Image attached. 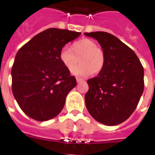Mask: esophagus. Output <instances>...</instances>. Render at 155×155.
Segmentation results:
<instances>
[{"instance_id": "obj_1", "label": "esophagus", "mask_w": 155, "mask_h": 155, "mask_svg": "<svg viewBox=\"0 0 155 155\" xmlns=\"http://www.w3.org/2000/svg\"><path fill=\"white\" fill-rule=\"evenodd\" d=\"M76 81H77L78 84H80V83L84 82V79H82V78L76 77Z\"/></svg>"}]
</instances>
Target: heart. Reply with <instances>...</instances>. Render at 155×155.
<instances>
[{
    "mask_svg": "<svg viewBox=\"0 0 155 155\" xmlns=\"http://www.w3.org/2000/svg\"><path fill=\"white\" fill-rule=\"evenodd\" d=\"M80 57L81 64L71 70L73 75L87 76L103 70L105 62L104 54L92 40L83 38L74 42L71 50L64 47L59 52L61 63L69 70L78 63V58Z\"/></svg>",
    "mask_w": 155,
    "mask_h": 155,
    "instance_id": "heart-1",
    "label": "heart"
}]
</instances>
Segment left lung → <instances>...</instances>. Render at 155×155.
<instances>
[{"instance_id": "8db88e82", "label": "left lung", "mask_w": 155, "mask_h": 155, "mask_svg": "<svg viewBox=\"0 0 155 155\" xmlns=\"http://www.w3.org/2000/svg\"><path fill=\"white\" fill-rule=\"evenodd\" d=\"M99 42L105 57L104 67L87 83L85 104L98 122L117 125L134 113L144 89V69L132 49L106 32L84 33Z\"/></svg>"}]
</instances>
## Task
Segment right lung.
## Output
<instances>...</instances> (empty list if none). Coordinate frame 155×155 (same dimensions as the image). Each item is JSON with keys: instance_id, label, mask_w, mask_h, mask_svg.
<instances>
[{"instance_id": "1", "label": "right lung", "mask_w": 155, "mask_h": 155, "mask_svg": "<svg viewBox=\"0 0 155 155\" xmlns=\"http://www.w3.org/2000/svg\"><path fill=\"white\" fill-rule=\"evenodd\" d=\"M80 35L51 28L35 35L18 51L11 71L12 91L28 117L44 121L63 109L76 80L61 63L59 52Z\"/></svg>"}]
</instances>
